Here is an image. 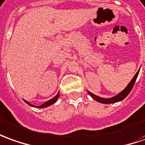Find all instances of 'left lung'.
<instances>
[{
	"label": "left lung",
	"instance_id": "8db88e82",
	"mask_svg": "<svg viewBox=\"0 0 145 145\" xmlns=\"http://www.w3.org/2000/svg\"><path fill=\"white\" fill-rule=\"evenodd\" d=\"M139 71L140 70H138L137 72V73L135 74V76H133V78L132 79L131 81L129 82V84L126 86V88H125V89L123 90L122 91H121L120 93L118 94L117 95L114 96V97L110 98V99H104V98L99 97V96H98V95H94V94H92L91 92H90L89 91H88V94H89L91 97L93 98L95 101L99 102V103H101L108 104V103H117V102L121 101V100H123L129 94V92L131 91L132 88H133V87L134 84H135L136 80H137V76H138V74H139Z\"/></svg>",
	"mask_w": 145,
	"mask_h": 145
}]
</instances>
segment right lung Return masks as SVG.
I'll return each instance as SVG.
<instances>
[{"instance_id":"add662e5","label":"right lung","mask_w":145,"mask_h":145,"mask_svg":"<svg viewBox=\"0 0 145 145\" xmlns=\"http://www.w3.org/2000/svg\"><path fill=\"white\" fill-rule=\"evenodd\" d=\"M59 98V92L57 94V95L56 96H54V97L53 98V99H50L49 101L46 102V103H44L43 104H42L41 106H39V108H45V107H47V106H50V105L54 104V103H55L57 100V99ZM24 102L27 103V104H28L29 106H34V105L31 104L30 103H28L27 101H26V100H24Z\"/></svg>"}]
</instances>
